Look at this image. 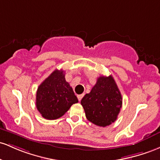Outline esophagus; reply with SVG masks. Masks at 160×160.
<instances>
[{
  "label": "esophagus",
  "instance_id": "esophagus-1",
  "mask_svg": "<svg viewBox=\"0 0 160 160\" xmlns=\"http://www.w3.org/2000/svg\"><path fill=\"white\" fill-rule=\"evenodd\" d=\"M77 98H78V99L79 101H81V100H82V98H83V94H78L77 95Z\"/></svg>",
  "mask_w": 160,
  "mask_h": 160
}]
</instances>
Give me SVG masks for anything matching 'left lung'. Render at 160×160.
I'll return each instance as SVG.
<instances>
[{"instance_id": "1", "label": "left lung", "mask_w": 160, "mask_h": 160, "mask_svg": "<svg viewBox=\"0 0 160 160\" xmlns=\"http://www.w3.org/2000/svg\"><path fill=\"white\" fill-rule=\"evenodd\" d=\"M81 104L86 118L94 125L106 127L114 122L122 108V98L113 77L100 76Z\"/></svg>"}]
</instances>
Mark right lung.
<instances>
[{
    "instance_id": "right-lung-1",
    "label": "right lung",
    "mask_w": 160,
    "mask_h": 160,
    "mask_svg": "<svg viewBox=\"0 0 160 160\" xmlns=\"http://www.w3.org/2000/svg\"><path fill=\"white\" fill-rule=\"evenodd\" d=\"M78 102L62 69L53 71L38 88L36 107L46 119H59Z\"/></svg>"
}]
</instances>
